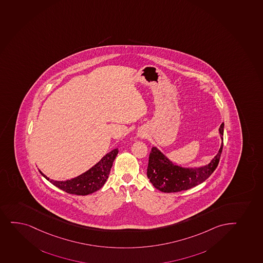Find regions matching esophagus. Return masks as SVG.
Returning a JSON list of instances; mask_svg holds the SVG:
<instances>
[{
    "label": "esophagus",
    "instance_id": "34e87169",
    "mask_svg": "<svg viewBox=\"0 0 263 263\" xmlns=\"http://www.w3.org/2000/svg\"><path fill=\"white\" fill-rule=\"evenodd\" d=\"M144 136H145L144 133L139 134V136H141V137H144Z\"/></svg>",
    "mask_w": 263,
    "mask_h": 263
}]
</instances>
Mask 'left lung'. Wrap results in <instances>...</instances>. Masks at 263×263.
<instances>
[{
	"label": "left lung",
	"mask_w": 263,
	"mask_h": 263,
	"mask_svg": "<svg viewBox=\"0 0 263 263\" xmlns=\"http://www.w3.org/2000/svg\"><path fill=\"white\" fill-rule=\"evenodd\" d=\"M222 143L218 153L206 165L198 168H183L176 165L158 148H151L148 158L147 176L155 188L162 192H177L186 191L206 180L215 171L223 148L224 123L219 127Z\"/></svg>",
	"instance_id": "8db88e82"
}]
</instances>
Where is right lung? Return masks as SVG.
I'll return each instance as SVG.
<instances>
[{
    "label": "right lung",
    "instance_id": "obj_1",
    "mask_svg": "<svg viewBox=\"0 0 263 263\" xmlns=\"http://www.w3.org/2000/svg\"><path fill=\"white\" fill-rule=\"evenodd\" d=\"M118 148H115L109 153L106 154L101 158L100 162H97L95 166H92L87 172L80 175L79 177H74L71 180L55 181L50 179L44 173L42 176L50 181L53 185L56 186L64 192L69 194L85 195L91 194L101 189V187L106 183V179L108 178L110 171L112 168V162L118 154Z\"/></svg>",
    "mask_w": 263,
    "mask_h": 263
}]
</instances>
